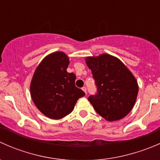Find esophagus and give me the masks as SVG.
<instances>
[{
	"mask_svg": "<svg viewBox=\"0 0 160 160\" xmlns=\"http://www.w3.org/2000/svg\"><path fill=\"white\" fill-rule=\"evenodd\" d=\"M82 90H83V91H84L85 93H87V88H86V87H83V88H82Z\"/></svg>",
	"mask_w": 160,
	"mask_h": 160,
	"instance_id": "34e87169",
	"label": "esophagus"
}]
</instances>
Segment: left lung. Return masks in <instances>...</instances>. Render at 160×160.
I'll list each match as a JSON object with an SVG mask.
<instances>
[{
	"label": "left lung",
	"mask_w": 160,
	"mask_h": 160,
	"mask_svg": "<svg viewBox=\"0 0 160 160\" xmlns=\"http://www.w3.org/2000/svg\"><path fill=\"white\" fill-rule=\"evenodd\" d=\"M97 93L88 100L98 114L109 122L120 120L133 108L138 95L136 80L122 61L108 54L88 57Z\"/></svg>",
	"instance_id": "1"
}]
</instances>
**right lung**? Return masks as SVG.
<instances>
[{
    "label": "right lung",
    "instance_id": "right-lung-1",
    "mask_svg": "<svg viewBox=\"0 0 160 160\" xmlns=\"http://www.w3.org/2000/svg\"><path fill=\"white\" fill-rule=\"evenodd\" d=\"M70 61L62 52L46 56L38 66L31 82V96L43 114L60 119L72 112L85 93L75 86L76 75L67 71Z\"/></svg>",
    "mask_w": 160,
    "mask_h": 160
}]
</instances>
